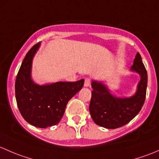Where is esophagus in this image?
<instances>
[{
  "label": "esophagus",
  "mask_w": 159,
  "mask_h": 159,
  "mask_svg": "<svg viewBox=\"0 0 159 159\" xmlns=\"http://www.w3.org/2000/svg\"><path fill=\"white\" fill-rule=\"evenodd\" d=\"M90 86V80L88 79V78H86V80H85V82H84V86H86V87H88V86Z\"/></svg>",
  "instance_id": "34e87169"
}]
</instances>
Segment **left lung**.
<instances>
[{
  "mask_svg": "<svg viewBox=\"0 0 159 159\" xmlns=\"http://www.w3.org/2000/svg\"><path fill=\"white\" fill-rule=\"evenodd\" d=\"M131 70L140 76L135 95L129 98L116 97L111 94L107 86L96 80L92 82V97L89 112L96 125L106 129H116L129 123L140 112L146 96L148 75L137 53Z\"/></svg>",
  "mask_w": 159,
  "mask_h": 159,
  "instance_id": "left-lung-1",
  "label": "left lung"
}]
</instances>
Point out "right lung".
I'll list each match as a JSON object with an SVG mask.
<instances>
[{
    "label": "right lung",
    "instance_id": "obj_1",
    "mask_svg": "<svg viewBox=\"0 0 159 159\" xmlns=\"http://www.w3.org/2000/svg\"><path fill=\"white\" fill-rule=\"evenodd\" d=\"M40 43L34 46L24 57L15 81V96L18 109L28 123L47 128L60 122L69 100L83 88L84 80L37 84L31 78L32 61Z\"/></svg>",
    "mask_w": 159,
    "mask_h": 159
}]
</instances>
